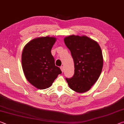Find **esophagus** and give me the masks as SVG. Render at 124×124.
Here are the masks:
<instances>
[{
  "mask_svg": "<svg viewBox=\"0 0 124 124\" xmlns=\"http://www.w3.org/2000/svg\"><path fill=\"white\" fill-rule=\"evenodd\" d=\"M60 68H61V70L62 72H63V71H64V67L63 66H61V67H60Z\"/></svg>",
  "mask_w": 124,
  "mask_h": 124,
  "instance_id": "34e87169",
  "label": "esophagus"
}]
</instances>
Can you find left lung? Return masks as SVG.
Segmentation results:
<instances>
[{
    "mask_svg": "<svg viewBox=\"0 0 124 124\" xmlns=\"http://www.w3.org/2000/svg\"><path fill=\"white\" fill-rule=\"evenodd\" d=\"M64 43L71 52L74 63V74L66 78L69 86L83 93L89 90L102 72L103 60L102 50L97 42L86 36L70 35Z\"/></svg>",
    "mask_w": 124,
    "mask_h": 124,
    "instance_id": "obj_1",
    "label": "left lung"
}]
</instances>
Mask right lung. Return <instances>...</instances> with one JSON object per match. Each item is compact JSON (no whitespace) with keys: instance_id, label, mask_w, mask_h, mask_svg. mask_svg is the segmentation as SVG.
I'll return each mask as SVG.
<instances>
[{"instance_id":"1","label":"right lung","mask_w":124,"mask_h":124,"mask_svg":"<svg viewBox=\"0 0 124 124\" xmlns=\"http://www.w3.org/2000/svg\"><path fill=\"white\" fill-rule=\"evenodd\" d=\"M56 39L54 37L38 38L25 46L22 54V65L26 79L39 89L50 87L58 74L62 73L55 66L51 50Z\"/></svg>"}]
</instances>
